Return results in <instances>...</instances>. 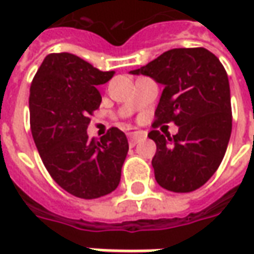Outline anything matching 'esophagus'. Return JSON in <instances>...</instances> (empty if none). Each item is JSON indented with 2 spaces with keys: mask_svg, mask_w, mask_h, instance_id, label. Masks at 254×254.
Wrapping results in <instances>:
<instances>
[{
  "mask_svg": "<svg viewBox=\"0 0 254 254\" xmlns=\"http://www.w3.org/2000/svg\"><path fill=\"white\" fill-rule=\"evenodd\" d=\"M141 138H144V132L142 131L128 132V141H130V144H131V145H135V144L140 141Z\"/></svg>",
  "mask_w": 254,
  "mask_h": 254,
  "instance_id": "esophagus-1",
  "label": "esophagus"
}]
</instances>
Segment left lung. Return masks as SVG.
<instances>
[{"instance_id":"8db88e82","label":"left lung","mask_w":254,"mask_h":254,"mask_svg":"<svg viewBox=\"0 0 254 254\" xmlns=\"http://www.w3.org/2000/svg\"><path fill=\"white\" fill-rule=\"evenodd\" d=\"M132 74H145L164 86L155 110L152 158L155 180L164 190L185 193L200 188L219 168L232 132L228 73L205 48L171 49ZM174 122L175 136L155 130Z\"/></svg>"}]
</instances>
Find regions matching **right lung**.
Wrapping results in <instances>:
<instances>
[{
    "label": "right lung",
    "mask_w": 254,
    "mask_h": 254,
    "mask_svg": "<svg viewBox=\"0 0 254 254\" xmlns=\"http://www.w3.org/2000/svg\"><path fill=\"white\" fill-rule=\"evenodd\" d=\"M114 76L79 56L49 54L29 89L35 145L54 181L70 195L96 199L119 187L128 152L126 134L112 127L100 141L89 138V116L99 109L97 90Z\"/></svg>",
    "instance_id": "obj_1"
}]
</instances>
